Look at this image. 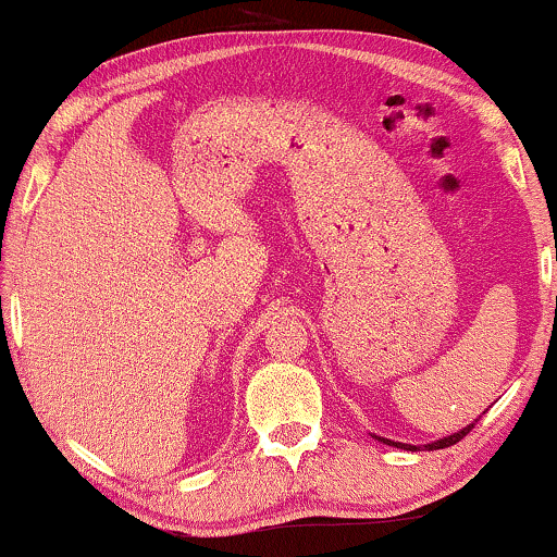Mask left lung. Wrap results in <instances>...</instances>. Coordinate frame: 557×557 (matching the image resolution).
<instances>
[{
    "label": "left lung",
    "mask_w": 557,
    "mask_h": 557,
    "mask_svg": "<svg viewBox=\"0 0 557 557\" xmlns=\"http://www.w3.org/2000/svg\"><path fill=\"white\" fill-rule=\"evenodd\" d=\"M475 423H478V418H475V421H472L470 425H465L462 431H457V434H451V436H444V438H438V442H431V444H425V449H444V446H451V444L462 442V438L468 436L472 429H475ZM380 442L389 444V446H400V449H410V451H418V449H421V446H413V444H403V442H393V438H380Z\"/></svg>",
    "instance_id": "1"
}]
</instances>
